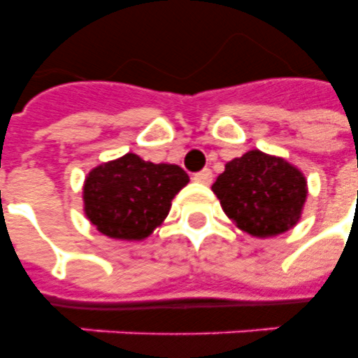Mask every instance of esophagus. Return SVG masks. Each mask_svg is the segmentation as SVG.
Wrapping results in <instances>:
<instances>
[{
	"mask_svg": "<svg viewBox=\"0 0 358 358\" xmlns=\"http://www.w3.org/2000/svg\"><path fill=\"white\" fill-rule=\"evenodd\" d=\"M193 180H195V182H199V184L210 185L212 184V171H210V169H202L201 173L193 174Z\"/></svg>",
	"mask_w": 358,
	"mask_h": 358,
	"instance_id": "1",
	"label": "esophagus"
}]
</instances>
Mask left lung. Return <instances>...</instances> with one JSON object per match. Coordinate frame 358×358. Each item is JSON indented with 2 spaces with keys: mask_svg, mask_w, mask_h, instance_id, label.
<instances>
[{
  "mask_svg": "<svg viewBox=\"0 0 358 358\" xmlns=\"http://www.w3.org/2000/svg\"><path fill=\"white\" fill-rule=\"evenodd\" d=\"M212 191L236 227L255 238L294 229L308 193L299 169L260 150L245 152L227 163Z\"/></svg>",
  "mask_w": 358,
  "mask_h": 358,
  "instance_id": "left-lung-1",
  "label": "left lung"
}]
</instances>
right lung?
Here are the masks:
<instances>
[{
	"label": "right lung",
	"mask_w": 358,
	"mask_h": 358,
	"mask_svg": "<svg viewBox=\"0 0 358 358\" xmlns=\"http://www.w3.org/2000/svg\"><path fill=\"white\" fill-rule=\"evenodd\" d=\"M189 176L171 163H152L137 154L102 163L87 174L83 210L98 232L139 241L165 221L171 202Z\"/></svg>",
	"instance_id": "right-lung-1"
}]
</instances>
